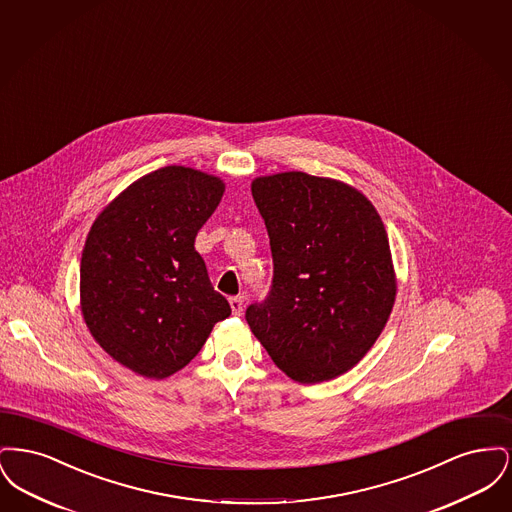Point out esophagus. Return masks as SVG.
<instances>
[{
	"instance_id": "obj_1",
	"label": "esophagus",
	"mask_w": 512,
	"mask_h": 512,
	"mask_svg": "<svg viewBox=\"0 0 512 512\" xmlns=\"http://www.w3.org/2000/svg\"><path fill=\"white\" fill-rule=\"evenodd\" d=\"M230 307H232V313L236 317H240L244 313V295H234L230 297Z\"/></svg>"
}]
</instances>
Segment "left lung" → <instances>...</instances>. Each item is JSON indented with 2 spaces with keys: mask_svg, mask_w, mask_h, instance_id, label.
Instances as JSON below:
<instances>
[{
  "mask_svg": "<svg viewBox=\"0 0 512 512\" xmlns=\"http://www.w3.org/2000/svg\"><path fill=\"white\" fill-rule=\"evenodd\" d=\"M272 251V286L245 320L299 384L357 365L390 318L397 282L374 205L340 180L278 172L251 182Z\"/></svg>",
  "mask_w": 512,
  "mask_h": 512,
  "instance_id": "1",
  "label": "left lung"
}]
</instances>
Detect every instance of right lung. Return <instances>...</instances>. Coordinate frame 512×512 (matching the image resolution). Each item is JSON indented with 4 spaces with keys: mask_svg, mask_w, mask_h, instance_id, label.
<instances>
[{
    "mask_svg": "<svg viewBox=\"0 0 512 512\" xmlns=\"http://www.w3.org/2000/svg\"><path fill=\"white\" fill-rule=\"evenodd\" d=\"M222 194L219 176L163 167L130 184L90 228L82 317L105 353L144 378L184 368L232 313L194 247Z\"/></svg>",
    "mask_w": 512,
    "mask_h": 512,
    "instance_id": "right-lung-1",
    "label": "right lung"
}]
</instances>
